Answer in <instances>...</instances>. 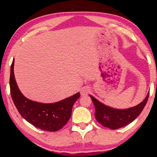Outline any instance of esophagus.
Listing matches in <instances>:
<instances>
[{
    "label": "esophagus",
    "mask_w": 157,
    "mask_h": 157,
    "mask_svg": "<svg viewBox=\"0 0 157 157\" xmlns=\"http://www.w3.org/2000/svg\"><path fill=\"white\" fill-rule=\"evenodd\" d=\"M90 92V88L88 87H84L81 89L80 94L82 96H86Z\"/></svg>",
    "instance_id": "1"
}]
</instances>
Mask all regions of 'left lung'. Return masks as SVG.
<instances>
[{"label": "left lung", "instance_id": "obj_1", "mask_svg": "<svg viewBox=\"0 0 157 157\" xmlns=\"http://www.w3.org/2000/svg\"><path fill=\"white\" fill-rule=\"evenodd\" d=\"M95 106L96 121L105 128L116 129L124 127L138 117L147 102L149 93L139 105L126 109H117L106 106L90 95Z\"/></svg>", "mask_w": 157, "mask_h": 157}]
</instances>
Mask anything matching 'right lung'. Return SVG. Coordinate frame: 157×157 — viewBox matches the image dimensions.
Here are the masks:
<instances>
[{"label":"right lung","mask_w":157,"mask_h":157,"mask_svg":"<svg viewBox=\"0 0 157 157\" xmlns=\"http://www.w3.org/2000/svg\"><path fill=\"white\" fill-rule=\"evenodd\" d=\"M13 67L14 60L11 66L9 84L13 101L20 115L28 122L40 129L48 132L61 129L69 120L73 105L80 96L79 92L55 103L45 104L32 101L25 98L19 90Z\"/></svg>","instance_id":"obj_1"}]
</instances>
